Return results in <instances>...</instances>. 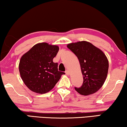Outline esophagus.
Returning a JSON list of instances; mask_svg holds the SVG:
<instances>
[{"label":"esophagus","mask_w":127,"mask_h":127,"mask_svg":"<svg viewBox=\"0 0 127 127\" xmlns=\"http://www.w3.org/2000/svg\"><path fill=\"white\" fill-rule=\"evenodd\" d=\"M65 72V74H66V75H69V74H70V73H69V71L68 70H66Z\"/></svg>","instance_id":"1"}]
</instances>
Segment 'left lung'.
I'll return each mask as SVG.
<instances>
[{
    "label": "left lung",
    "instance_id": "left-lung-1",
    "mask_svg": "<svg viewBox=\"0 0 127 127\" xmlns=\"http://www.w3.org/2000/svg\"><path fill=\"white\" fill-rule=\"evenodd\" d=\"M79 59L83 82L79 88L75 87L83 95L94 94L102 86L108 72L109 62L105 53L90 42L82 41L67 44Z\"/></svg>",
    "mask_w": 127,
    "mask_h": 127
}]
</instances>
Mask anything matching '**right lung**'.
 I'll return each instance as SVG.
<instances>
[{
	"instance_id": "obj_1",
	"label": "right lung",
	"mask_w": 127,
	"mask_h": 127,
	"mask_svg": "<svg viewBox=\"0 0 127 127\" xmlns=\"http://www.w3.org/2000/svg\"><path fill=\"white\" fill-rule=\"evenodd\" d=\"M59 48L58 45L41 42L23 55L19 71L23 82L32 92L45 94L51 91L65 73L59 71L58 64L53 63Z\"/></svg>"
}]
</instances>
